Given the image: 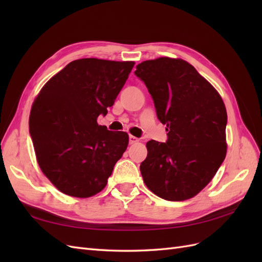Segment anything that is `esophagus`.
<instances>
[{
	"label": "esophagus",
	"mask_w": 262,
	"mask_h": 262,
	"mask_svg": "<svg viewBox=\"0 0 262 262\" xmlns=\"http://www.w3.org/2000/svg\"><path fill=\"white\" fill-rule=\"evenodd\" d=\"M140 140L138 139V138H136V137H133V136H130L129 137V142H130V144H136V143H138Z\"/></svg>",
	"instance_id": "1"
}]
</instances>
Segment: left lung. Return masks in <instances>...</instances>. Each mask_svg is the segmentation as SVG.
<instances>
[{"mask_svg": "<svg viewBox=\"0 0 262 262\" xmlns=\"http://www.w3.org/2000/svg\"><path fill=\"white\" fill-rule=\"evenodd\" d=\"M153 98L167 141L150 140L140 170L146 187L162 199L184 201L199 193L226 155L227 114L216 90L188 62L158 58L134 72Z\"/></svg>", "mask_w": 262, "mask_h": 262, "instance_id": "left-lung-1", "label": "left lung"}]
</instances>
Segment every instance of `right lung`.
I'll list each match as a JSON object with an SVG mask.
<instances>
[{
  "label": "right lung",
  "instance_id": "obj_1",
  "mask_svg": "<svg viewBox=\"0 0 262 262\" xmlns=\"http://www.w3.org/2000/svg\"><path fill=\"white\" fill-rule=\"evenodd\" d=\"M134 62L95 58L70 62L34 101L29 133L39 166L61 192L89 198L107 185L129 143L128 133L99 125Z\"/></svg>",
  "mask_w": 262,
  "mask_h": 262
}]
</instances>
